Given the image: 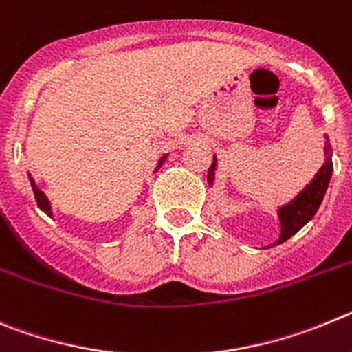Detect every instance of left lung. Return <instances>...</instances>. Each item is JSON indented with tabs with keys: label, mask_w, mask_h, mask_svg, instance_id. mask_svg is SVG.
<instances>
[{
	"label": "left lung",
	"mask_w": 352,
	"mask_h": 352,
	"mask_svg": "<svg viewBox=\"0 0 352 352\" xmlns=\"http://www.w3.org/2000/svg\"><path fill=\"white\" fill-rule=\"evenodd\" d=\"M326 140H328V137H326ZM324 154V164H322L321 170L316 173L312 182L307 184L305 189L300 191V195L296 196V198L291 199L289 204L284 205V207H280L277 210L278 221H280V236H278V240L274 245L283 243L286 242L287 239H291V236H293L298 230H302V228L314 217L316 212H318L319 205H321L322 198H324L326 189H328V184H330L331 172H333L330 142H326ZM215 166H217V157H214V163H212L210 168H208V184L214 182Z\"/></svg>",
	"instance_id": "left-lung-1"
}]
</instances>
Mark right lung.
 I'll return each mask as SVG.
<instances>
[{
    "instance_id": "obj_1",
    "label": "right lung",
    "mask_w": 352,
    "mask_h": 352,
    "mask_svg": "<svg viewBox=\"0 0 352 352\" xmlns=\"http://www.w3.org/2000/svg\"><path fill=\"white\" fill-rule=\"evenodd\" d=\"M166 157H168V154H164V156L161 157L160 163H157V166H156V172L161 168V164L166 161ZM30 182H31V188H33V192H34V199H36V204H38V207H40V210L45 212L47 215H52V208H50L49 198L43 195V191H40V188H38L36 184H34V180L31 179V177H30Z\"/></svg>"
}]
</instances>
